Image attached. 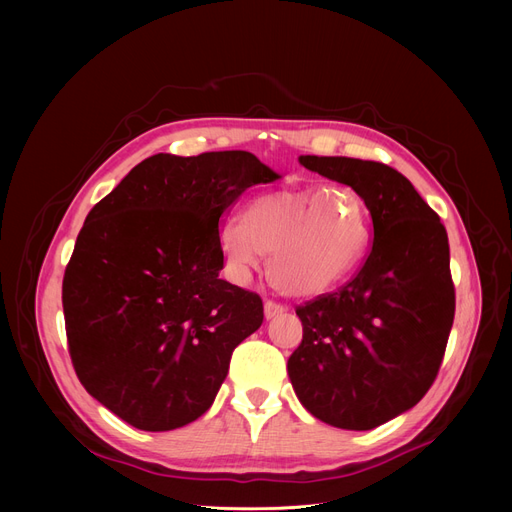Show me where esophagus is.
<instances>
[{
    "label": "esophagus",
    "mask_w": 512,
    "mask_h": 512,
    "mask_svg": "<svg viewBox=\"0 0 512 512\" xmlns=\"http://www.w3.org/2000/svg\"><path fill=\"white\" fill-rule=\"evenodd\" d=\"M263 311H265V317H267V319H272V317H276V315L284 313V311H286V307H284V305H280V303H274V301H265Z\"/></svg>",
    "instance_id": "esophagus-1"
}]
</instances>
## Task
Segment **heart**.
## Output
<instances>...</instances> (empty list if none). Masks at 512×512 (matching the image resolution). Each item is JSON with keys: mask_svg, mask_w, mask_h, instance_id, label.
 Segmentation results:
<instances>
[{"mask_svg": "<svg viewBox=\"0 0 512 512\" xmlns=\"http://www.w3.org/2000/svg\"><path fill=\"white\" fill-rule=\"evenodd\" d=\"M371 236L369 211L344 184L278 191L251 201L240 224L220 234L226 263L249 278L261 257L267 278L288 297L307 299L330 290L363 259Z\"/></svg>", "mask_w": 512, "mask_h": 512, "instance_id": "obj_1", "label": "heart"}]
</instances>
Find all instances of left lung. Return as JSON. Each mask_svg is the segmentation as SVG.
I'll list each match as a JSON object with an SVG mask.
<instances>
[{"instance_id":"obj_1","label":"left lung","mask_w":512,"mask_h":512,"mask_svg":"<svg viewBox=\"0 0 512 512\" xmlns=\"http://www.w3.org/2000/svg\"><path fill=\"white\" fill-rule=\"evenodd\" d=\"M299 161L361 195L373 245L351 282L297 307L303 342L288 375L313 417L365 432L413 409L440 371L454 319L448 234L415 186L380 161Z\"/></svg>"}]
</instances>
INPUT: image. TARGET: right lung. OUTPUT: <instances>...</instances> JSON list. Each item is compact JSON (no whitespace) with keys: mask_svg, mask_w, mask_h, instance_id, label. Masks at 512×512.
Wrapping results in <instances>:
<instances>
[{"mask_svg":"<svg viewBox=\"0 0 512 512\" xmlns=\"http://www.w3.org/2000/svg\"><path fill=\"white\" fill-rule=\"evenodd\" d=\"M276 178L249 151L157 153L89 211L62 284L68 351L122 421L170 432L211 407L263 321L259 294L220 278V218Z\"/></svg>","mask_w":512,"mask_h":512,"instance_id":"add662e5","label":"right lung"}]
</instances>
